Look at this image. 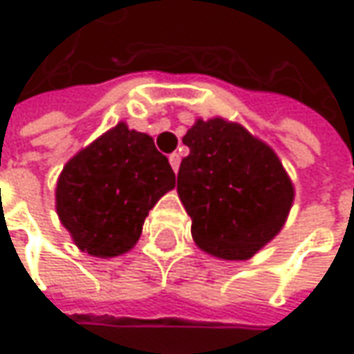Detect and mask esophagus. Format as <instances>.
I'll return each mask as SVG.
<instances>
[{"instance_id":"esophagus-1","label":"esophagus","mask_w":354,"mask_h":354,"mask_svg":"<svg viewBox=\"0 0 354 354\" xmlns=\"http://www.w3.org/2000/svg\"><path fill=\"white\" fill-rule=\"evenodd\" d=\"M169 163H171L173 171L177 173V169L181 165V155H179V153H171V155H169Z\"/></svg>"}]
</instances>
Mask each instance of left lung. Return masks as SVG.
I'll list each match as a JSON object with an SVG mask.
<instances>
[{
    "mask_svg": "<svg viewBox=\"0 0 354 354\" xmlns=\"http://www.w3.org/2000/svg\"><path fill=\"white\" fill-rule=\"evenodd\" d=\"M183 143L177 193L199 249L245 261L283 229L295 189L274 151L243 125L197 119Z\"/></svg>",
    "mask_w": 354,
    "mask_h": 354,
    "instance_id": "obj_1",
    "label": "left lung"
}]
</instances>
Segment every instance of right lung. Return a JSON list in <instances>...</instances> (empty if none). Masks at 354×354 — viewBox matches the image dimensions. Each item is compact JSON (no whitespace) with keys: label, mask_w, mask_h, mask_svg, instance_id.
<instances>
[{"label":"right lung","mask_w":354,"mask_h":354,"mask_svg":"<svg viewBox=\"0 0 354 354\" xmlns=\"http://www.w3.org/2000/svg\"><path fill=\"white\" fill-rule=\"evenodd\" d=\"M173 187L175 173L149 135L117 123L67 161L55 209L83 253L109 259L139 241L145 217Z\"/></svg>","instance_id":"obj_1"}]
</instances>
